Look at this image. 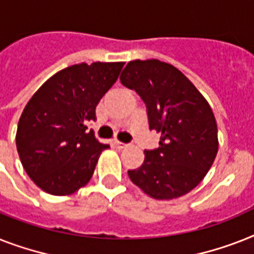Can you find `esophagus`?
<instances>
[{
    "label": "esophagus",
    "instance_id": "1",
    "mask_svg": "<svg viewBox=\"0 0 254 254\" xmlns=\"http://www.w3.org/2000/svg\"><path fill=\"white\" fill-rule=\"evenodd\" d=\"M113 143H115V146H116L117 148H125L127 147V143H124V142H120V141H117V139H115V141H113Z\"/></svg>",
    "mask_w": 254,
    "mask_h": 254
}]
</instances>
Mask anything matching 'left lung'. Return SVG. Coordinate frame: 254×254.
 Listing matches in <instances>:
<instances>
[{"label": "left lung", "instance_id": "left-lung-1", "mask_svg": "<svg viewBox=\"0 0 254 254\" xmlns=\"http://www.w3.org/2000/svg\"><path fill=\"white\" fill-rule=\"evenodd\" d=\"M120 82L139 95L150 130L160 135L159 147L145 150L143 164L127 171L130 180L152 198L187 194L201 183L218 152L209 103L180 70L159 60L127 63Z\"/></svg>", "mask_w": 254, "mask_h": 254}]
</instances>
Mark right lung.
I'll use <instances>...</instances> for the list:
<instances>
[{
    "instance_id": "add662e5",
    "label": "right lung",
    "mask_w": 254,
    "mask_h": 254,
    "mask_svg": "<svg viewBox=\"0 0 254 254\" xmlns=\"http://www.w3.org/2000/svg\"><path fill=\"white\" fill-rule=\"evenodd\" d=\"M124 63L78 64L49 78L27 103L16 150L27 175L53 195L71 194L90 181L103 150L87 125L116 82Z\"/></svg>"
}]
</instances>
